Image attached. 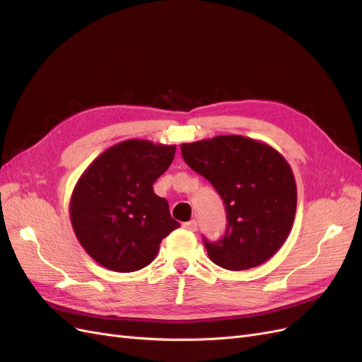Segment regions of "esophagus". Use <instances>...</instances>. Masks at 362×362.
I'll return each mask as SVG.
<instances>
[{"instance_id": "34e87169", "label": "esophagus", "mask_w": 362, "mask_h": 362, "mask_svg": "<svg viewBox=\"0 0 362 362\" xmlns=\"http://www.w3.org/2000/svg\"><path fill=\"white\" fill-rule=\"evenodd\" d=\"M183 228L191 230V233H194V230H197V221L196 220H191V221H187V223H183Z\"/></svg>"}]
</instances>
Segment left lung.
Returning a JSON list of instances; mask_svg holds the SVG:
<instances>
[{"instance_id":"left-lung-1","label":"left lung","mask_w":362,"mask_h":362,"mask_svg":"<svg viewBox=\"0 0 362 362\" xmlns=\"http://www.w3.org/2000/svg\"><path fill=\"white\" fill-rule=\"evenodd\" d=\"M183 160L217 189L228 226L208 255L228 271H246L269 260L289 237L296 211L291 165L271 145L226 134L180 145Z\"/></svg>"}]
</instances>
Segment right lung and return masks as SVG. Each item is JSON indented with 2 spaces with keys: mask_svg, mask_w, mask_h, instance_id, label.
<instances>
[{
  "mask_svg": "<svg viewBox=\"0 0 362 362\" xmlns=\"http://www.w3.org/2000/svg\"><path fill=\"white\" fill-rule=\"evenodd\" d=\"M175 145L129 139L110 146L82 173L70 199L81 246L100 266L134 272L150 264L162 240L180 225L154 182L170 168Z\"/></svg>",
  "mask_w": 362,
  "mask_h": 362,
  "instance_id": "1",
  "label": "right lung"
}]
</instances>
